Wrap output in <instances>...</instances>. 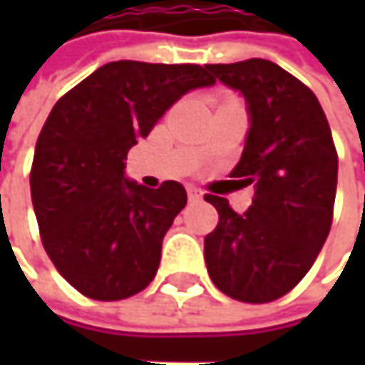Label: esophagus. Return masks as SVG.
<instances>
[{"instance_id":"esophagus-1","label":"esophagus","mask_w":365,"mask_h":365,"mask_svg":"<svg viewBox=\"0 0 365 365\" xmlns=\"http://www.w3.org/2000/svg\"><path fill=\"white\" fill-rule=\"evenodd\" d=\"M187 198H190V200H200V198H202V192H200L198 187L190 185V187H187Z\"/></svg>"}]
</instances>
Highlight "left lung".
<instances>
[{
  "label": "left lung",
  "mask_w": 365,
  "mask_h": 365,
  "mask_svg": "<svg viewBox=\"0 0 365 365\" xmlns=\"http://www.w3.org/2000/svg\"><path fill=\"white\" fill-rule=\"evenodd\" d=\"M207 69L247 101L252 126L230 178L255 190L245 213L205 194L220 215L205 237L207 270L239 302H272L302 281L328 239L336 145L315 93L277 63L250 58Z\"/></svg>",
  "instance_id": "obj_1"
}]
</instances>
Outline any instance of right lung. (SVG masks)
<instances>
[{
    "label": "right lung",
    "mask_w": 365,
    "mask_h": 365,
    "mask_svg": "<svg viewBox=\"0 0 365 365\" xmlns=\"http://www.w3.org/2000/svg\"><path fill=\"white\" fill-rule=\"evenodd\" d=\"M211 84L192 63L113 61L54 103L37 137L31 200L46 254L86 298L124 300L156 277L187 194L180 182H128L124 160L182 95Z\"/></svg>",
    "instance_id": "add662e5"
}]
</instances>
